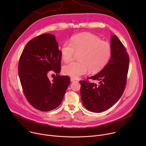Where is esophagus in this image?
I'll use <instances>...</instances> for the list:
<instances>
[{
  "label": "esophagus",
  "mask_w": 146,
  "mask_h": 146,
  "mask_svg": "<svg viewBox=\"0 0 146 146\" xmlns=\"http://www.w3.org/2000/svg\"><path fill=\"white\" fill-rule=\"evenodd\" d=\"M70 80H71V81H72V82L77 81V80H76V79H75V78H70Z\"/></svg>",
  "instance_id": "1"
}]
</instances>
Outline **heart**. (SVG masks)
Returning <instances> with one entry per match:
<instances>
[{"label":"heart","instance_id":"obj_1","mask_svg":"<svg viewBox=\"0 0 146 146\" xmlns=\"http://www.w3.org/2000/svg\"><path fill=\"white\" fill-rule=\"evenodd\" d=\"M60 52L66 62L71 61L76 53H80L78 61L70 62L62 69L65 74L78 78L88 70L96 73L105 68L110 59L111 48L109 43L98 36L83 33L72 37L71 42L65 41L60 47Z\"/></svg>","mask_w":146,"mask_h":146}]
</instances>
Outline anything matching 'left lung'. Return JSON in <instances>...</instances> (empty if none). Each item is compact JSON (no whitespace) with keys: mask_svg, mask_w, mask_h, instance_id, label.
<instances>
[{"mask_svg":"<svg viewBox=\"0 0 146 146\" xmlns=\"http://www.w3.org/2000/svg\"><path fill=\"white\" fill-rule=\"evenodd\" d=\"M111 56L99 73L87 80H80L81 98L84 106L94 113L111 107L122 96L127 84L129 57L127 50L115 35L111 39ZM96 80L98 84L88 79Z\"/></svg>","mask_w":146,"mask_h":146,"instance_id":"obj_1","label":"left lung"}]
</instances>
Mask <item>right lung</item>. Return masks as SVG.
Wrapping results in <instances>:
<instances>
[{"label":"right lung","mask_w":146,"mask_h":146,"mask_svg":"<svg viewBox=\"0 0 146 146\" xmlns=\"http://www.w3.org/2000/svg\"><path fill=\"white\" fill-rule=\"evenodd\" d=\"M61 55L54 35L42 34L31 40L20 56L18 75L24 95L35 109L48 111L56 108L62 101L70 77L58 74ZM51 72L57 76L50 81Z\"/></svg>","instance_id":"obj_1"}]
</instances>
